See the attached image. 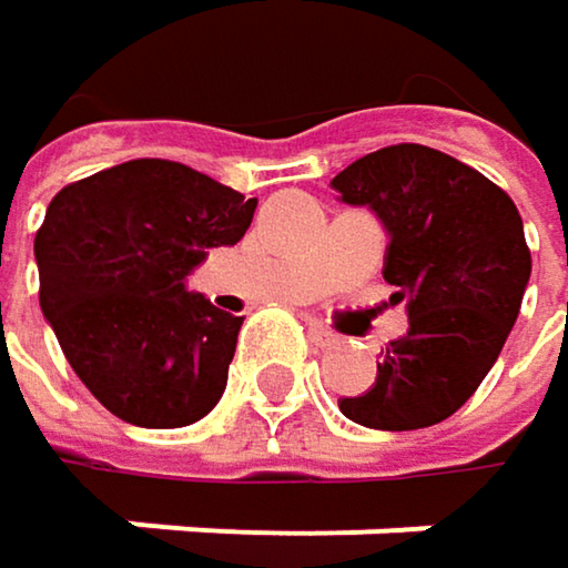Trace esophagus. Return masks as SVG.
I'll return each instance as SVG.
<instances>
[{"mask_svg":"<svg viewBox=\"0 0 568 568\" xmlns=\"http://www.w3.org/2000/svg\"><path fill=\"white\" fill-rule=\"evenodd\" d=\"M308 338H312L318 348H332V345H338V335H335V332H328V328H322V325H308Z\"/></svg>","mask_w":568,"mask_h":568,"instance_id":"esophagus-1","label":"esophagus"}]
</instances>
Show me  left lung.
Returning <instances> with one entry per match:
<instances>
[{
	"label": "left lung",
	"instance_id": "1",
	"mask_svg": "<svg viewBox=\"0 0 568 568\" xmlns=\"http://www.w3.org/2000/svg\"><path fill=\"white\" fill-rule=\"evenodd\" d=\"M332 190L382 220V276L407 308V335L388 345L375 385L338 407L375 430L440 424L480 388L519 315L532 270L519 210L484 173L424 144L365 154Z\"/></svg>",
	"mask_w": 568,
	"mask_h": 568
}]
</instances>
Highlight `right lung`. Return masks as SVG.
Masks as SVG:
<instances>
[{"mask_svg":"<svg viewBox=\"0 0 568 568\" xmlns=\"http://www.w3.org/2000/svg\"><path fill=\"white\" fill-rule=\"evenodd\" d=\"M253 213L256 196L154 158L58 190L36 236L39 302L114 417L186 427L216 407L243 318L186 292V276L206 250L240 243Z\"/></svg>","mask_w":568,"mask_h":568,"instance_id":"obj_1","label":"right lung"}]
</instances>
